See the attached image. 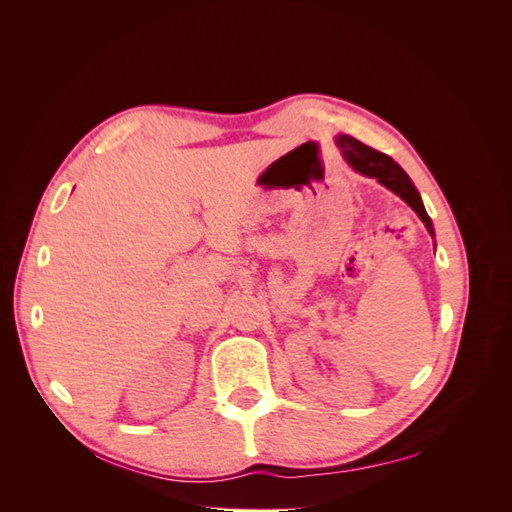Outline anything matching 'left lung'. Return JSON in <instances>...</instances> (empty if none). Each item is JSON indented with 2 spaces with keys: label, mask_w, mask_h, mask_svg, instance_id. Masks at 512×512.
<instances>
[{
  "label": "left lung",
  "mask_w": 512,
  "mask_h": 512,
  "mask_svg": "<svg viewBox=\"0 0 512 512\" xmlns=\"http://www.w3.org/2000/svg\"><path fill=\"white\" fill-rule=\"evenodd\" d=\"M335 145L339 147V151H342L344 160L350 164L352 170H356L359 175L376 179L378 183L384 185L386 190L397 194L418 215V218H421V222L429 230V235L431 237L436 235V232H433L431 218L425 211L421 194H418V190L414 188V183L406 175V170L401 168L393 158L386 156V153H380L376 149L363 145L361 141H356V138H352L348 134L335 136Z\"/></svg>",
  "instance_id": "1"
}]
</instances>
